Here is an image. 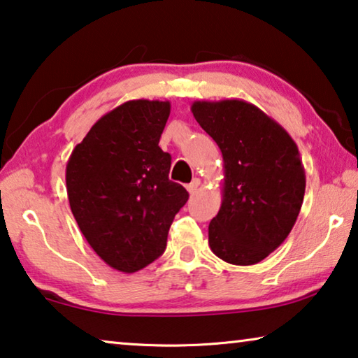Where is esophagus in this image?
<instances>
[{
	"mask_svg": "<svg viewBox=\"0 0 358 358\" xmlns=\"http://www.w3.org/2000/svg\"><path fill=\"white\" fill-rule=\"evenodd\" d=\"M199 186H201V180L194 178L188 186H186V189H188L189 194H194V192H196L197 189H199Z\"/></svg>",
	"mask_w": 358,
	"mask_h": 358,
	"instance_id": "1",
	"label": "esophagus"
}]
</instances>
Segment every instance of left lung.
I'll list each match as a JSON object with an SVG mask.
<instances>
[{
	"mask_svg": "<svg viewBox=\"0 0 358 358\" xmlns=\"http://www.w3.org/2000/svg\"><path fill=\"white\" fill-rule=\"evenodd\" d=\"M191 111L223 155V202L208 224V245L229 264H257L287 239L301 210L306 173L298 146L248 101L202 100Z\"/></svg>",
	"mask_w": 358,
	"mask_h": 358,
	"instance_id": "obj_1",
	"label": "left lung"
}]
</instances>
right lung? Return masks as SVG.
I'll use <instances>...</instances> for the list:
<instances>
[{
  "label": "right lung",
  "mask_w": 358,
  "mask_h": 358,
  "mask_svg": "<svg viewBox=\"0 0 358 358\" xmlns=\"http://www.w3.org/2000/svg\"><path fill=\"white\" fill-rule=\"evenodd\" d=\"M169 101L130 100L101 116L66 164V192L79 229L113 269L132 274L161 257L188 191L169 180L159 148Z\"/></svg>",
  "instance_id": "add662e5"
}]
</instances>
